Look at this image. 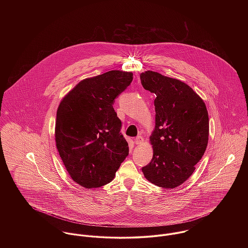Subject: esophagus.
Returning <instances> with one entry per match:
<instances>
[{
  "mask_svg": "<svg viewBox=\"0 0 248 248\" xmlns=\"http://www.w3.org/2000/svg\"><path fill=\"white\" fill-rule=\"evenodd\" d=\"M143 141H144V139H143L142 137H140H140H138V138L135 140L136 144H138V145H139V144H141Z\"/></svg>",
  "mask_w": 248,
  "mask_h": 248,
  "instance_id": "1",
  "label": "esophagus"
}]
</instances>
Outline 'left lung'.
<instances>
[{
  "mask_svg": "<svg viewBox=\"0 0 248 248\" xmlns=\"http://www.w3.org/2000/svg\"><path fill=\"white\" fill-rule=\"evenodd\" d=\"M154 93L155 126L150 137L153 158L142 168L151 183L173 189L195 171L208 144L209 117L204 101L186 83L155 71L140 74Z\"/></svg>",
  "mask_w": 248,
  "mask_h": 248,
  "instance_id": "8db88e82",
  "label": "left lung"
}]
</instances>
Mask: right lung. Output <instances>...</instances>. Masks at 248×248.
Masks as SVG:
<instances>
[{
    "mask_svg": "<svg viewBox=\"0 0 248 248\" xmlns=\"http://www.w3.org/2000/svg\"><path fill=\"white\" fill-rule=\"evenodd\" d=\"M133 81V72L107 71L80 81L61 100L55 142L74 182L86 189L110 182L129 155L112 105Z\"/></svg>",
    "mask_w": 248,
    "mask_h": 248,
    "instance_id": "right-lung-1",
    "label": "right lung"
}]
</instances>
